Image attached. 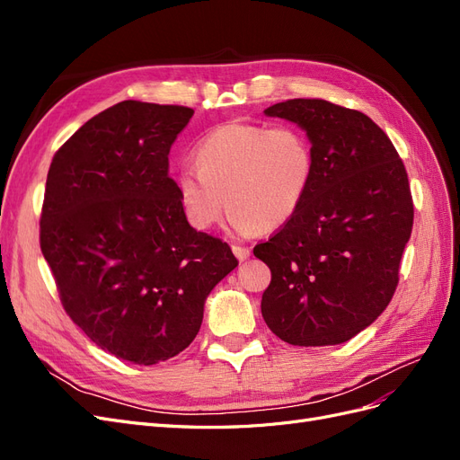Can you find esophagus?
<instances>
[{
    "instance_id": "obj_1",
    "label": "esophagus",
    "mask_w": 460,
    "mask_h": 460,
    "mask_svg": "<svg viewBox=\"0 0 460 460\" xmlns=\"http://www.w3.org/2000/svg\"><path fill=\"white\" fill-rule=\"evenodd\" d=\"M232 252H234V255L238 257L240 261H245L249 255H252V252H249L247 247H242V245H238V243H232Z\"/></svg>"
}]
</instances>
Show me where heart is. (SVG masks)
<instances>
[{
	"instance_id": "heart-1",
	"label": "heart",
	"mask_w": 460,
	"mask_h": 460,
	"mask_svg": "<svg viewBox=\"0 0 460 460\" xmlns=\"http://www.w3.org/2000/svg\"><path fill=\"white\" fill-rule=\"evenodd\" d=\"M196 166L176 174L180 207L196 230H211L228 207L234 232L253 235L294 220L314 178L309 136L289 124L226 122L193 149Z\"/></svg>"
}]
</instances>
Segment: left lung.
<instances>
[{"label": "left lung", "mask_w": 460, "mask_h": 460, "mask_svg": "<svg viewBox=\"0 0 460 460\" xmlns=\"http://www.w3.org/2000/svg\"><path fill=\"white\" fill-rule=\"evenodd\" d=\"M264 113L307 130L314 178L296 218L253 247L272 274L261 313L291 345H338L370 326L395 294L414 218L405 164L360 111L299 97Z\"/></svg>", "instance_id": "left-lung-1"}]
</instances>
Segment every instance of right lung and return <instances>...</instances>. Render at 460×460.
<instances>
[{"instance_id":"obj_1","label":"right lung","mask_w":460,"mask_h":460,"mask_svg":"<svg viewBox=\"0 0 460 460\" xmlns=\"http://www.w3.org/2000/svg\"><path fill=\"white\" fill-rule=\"evenodd\" d=\"M193 115L127 100L58 149L40 247L65 313L102 349L136 365L198 336L205 297L238 267L228 243L188 225L169 151Z\"/></svg>"}]
</instances>
